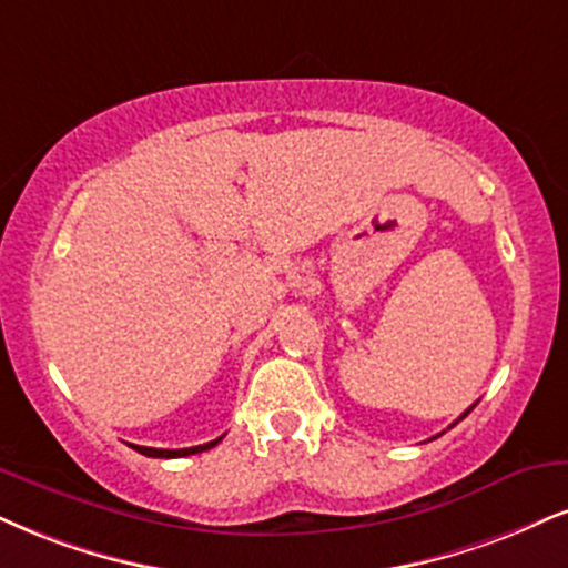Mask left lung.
Masks as SVG:
<instances>
[{
  "instance_id": "8db88e82",
  "label": "left lung",
  "mask_w": 568,
  "mask_h": 568,
  "mask_svg": "<svg viewBox=\"0 0 568 568\" xmlns=\"http://www.w3.org/2000/svg\"><path fill=\"white\" fill-rule=\"evenodd\" d=\"M471 408H474V405H471ZM471 408H468V410H466V413H464V416H460V418H466V416H468V413H471Z\"/></svg>"
}]
</instances>
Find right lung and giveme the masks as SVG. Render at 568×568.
Instances as JSON below:
<instances>
[{
  "instance_id": "add662e5",
  "label": "right lung",
  "mask_w": 568,
  "mask_h": 568,
  "mask_svg": "<svg viewBox=\"0 0 568 568\" xmlns=\"http://www.w3.org/2000/svg\"><path fill=\"white\" fill-rule=\"evenodd\" d=\"M223 437L213 439V443H205V445H194V447H181V450H160V447H142V445H131L136 453L146 455V458H184V455H194V453H202V450H210V447H215L221 443Z\"/></svg>"
}]
</instances>
